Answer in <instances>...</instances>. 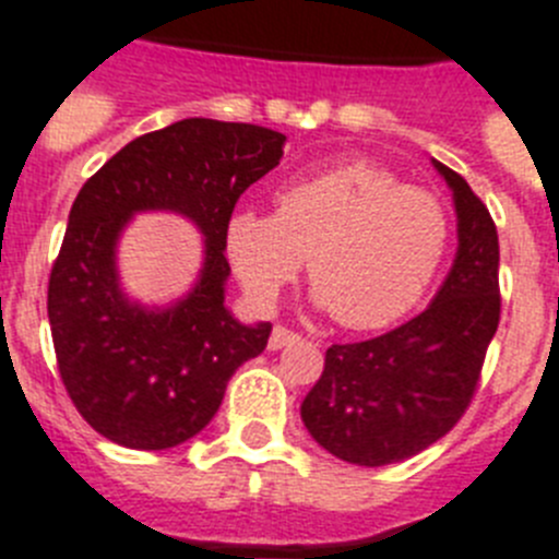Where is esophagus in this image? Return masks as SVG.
<instances>
[{
	"mask_svg": "<svg viewBox=\"0 0 559 559\" xmlns=\"http://www.w3.org/2000/svg\"><path fill=\"white\" fill-rule=\"evenodd\" d=\"M300 334L298 331L286 329V325H275L273 334H270V350H281L284 345H292V342H298Z\"/></svg>",
	"mask_w": 559,
	"mask_h": 559,
	"instance_id": "obj_1",
	"label": "esophagus"
}]
</instances>
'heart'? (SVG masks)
Masks as SVG:
<instances>
[{
  "instance_id": "obj_1",
  "label": "heart",
  "mask_w": 559,
  "mask_h": 559,
  "mask_svg": "<svg viewBox=\"0 0 559 559\" xmlns=\"http://www.w3.org/2000/svg\"><path fill=\"white\" fill-rule=\"evenodd\" d=\"M449 234V211L435 192L354 160L281 186L275 214L234 211L225 250L259 304H273L309 259L317 300L345 329L370 331L424 298Z\"/></svg>"
}]
</instances>
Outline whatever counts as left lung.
<instances>
[{
    "label": "left lung",
    "instance_id": "obj_1",
    "mask_svg": "<svg viewBox=\"0 0 559 559\" xmlns=\"http://www.w3.org/2000/svg\"><path fill=\"white\" fill-rule=\"evenodd\" d=\"M437 169L454 189L460 250L435 304L373 340L331 345L300 406L309 435L350 465L404 462L449 435L474 401L499 329L496 223L462 175Z\"/></svg>",
    "mask_w": 559,
    "mask_h": 559
}]
</instances>
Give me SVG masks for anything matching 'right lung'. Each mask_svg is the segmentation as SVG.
Listing matches in <instances>:
<instances>
[{
	"mask_svg": "<svg viewBox=\"0 0 559 559\" xmlns=\"http://www.w3.org/2000/svg\"><path fill=\"white\" fill-rule=\"evenodd\" d=\"M284 133L261 124L180 119L124 144L85 180L49 273L58 373L74 409L135 451L180 445L209 426L236 367L267 348L273 325L225 309V223L250 183L278 167ZM169 207L199 223L206 267L189 299L147 312L118 292L112 248L130 213Z\"/></svg>",
	"mask_w": 559,
	"mask_h": 559,
	"instance_id": "right-lung-1",
	"label": "right lung"
}]
</instances>
